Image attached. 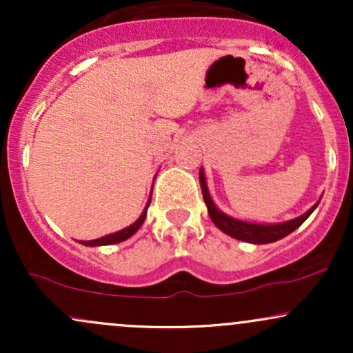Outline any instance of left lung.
I'll list each match as a JSON object with an SVG mask.
<instances>
[{
    "label": "left lung",
    "instance_id": "8db88e82",
    "mask_svg": "<svg viewBox=\"0 0 353 353\" xmlns=\"http://www.w3.org/2000/svg\"><path fill=\"white\" fill-rule=\"evenodd\" d=\"M199 182L202 196H204V202L205 205H208V212L214 224H216L222 232L228 234V236L239 239V241L250 242V244H270V242H275L279 241V239L289 236V234L294 232L295 229L301 228L303 222H305V219L314 212V209L317 208L320 202L319 201L317 204L312 205L305 214H302L301 217L292 219V221L281 222V224H254V222L239 221V219L230 217L216 208V204H214L212 197H210L209 194L208 182H205V176L202 169L199 171Z\"/></svg>",
    "mask_w": 353,
    "mask_h": 353
}]
</instances>
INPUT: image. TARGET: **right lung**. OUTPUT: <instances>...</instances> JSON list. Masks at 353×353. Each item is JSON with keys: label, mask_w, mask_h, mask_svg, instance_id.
<instances>
[{"label": "right lung", "mask_w": 353, "mask_h": 353, "mask_svg": "<svg viewBox=\"0 0 353 353\" xmlns=\"http://www.w3.org/2000/svg\"><path fill=\"white\" fill-rule=\"evenodd\" d=\"M149 204H151V199L148 201V205H145V209L143 210V214H141V217L137 219L134 224H131L129 228H125L123 230H117L114 234H109V236H104V237H99V239H94V241H81V244L83 245H111V244H117V242H123L125 239H129L131 236H134L137 232V229L143 225L144 219H145V214H148V208Z\"/></svg>", "instance_id": "right-lung-1"}]
</instances>
